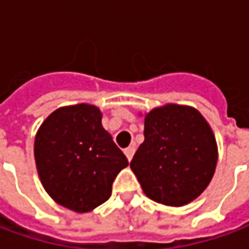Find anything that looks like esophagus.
Wrapping results in <instances>:
<instances>
[{"label": "esophagus", "mask_w": 249, "mask_h": 249, "mask_svg": "<svg viewBox=\"0 0 249 249\" xmlns=\"http://www.w3.org/2000/svg\"><path fill=\"white\" fill-rule=\"evenodd\" d=\"M135 152H136L135 146H128V148L124 151L125 156H126V159H128L129 161L132 160V157H133V155H135Z\"/></svg>", "instance_id": "34e87169"}]
</instances>
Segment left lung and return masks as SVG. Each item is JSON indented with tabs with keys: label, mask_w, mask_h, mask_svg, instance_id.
<instances>
[{
	"label": "left lung",
	"mask_w": 249,
	"mask_h": 249,
	"mask_svg": "<svg viewBox=\"0 0 249 249\" xmlns=\"http://www.w3.org/2000/svg\"><path fill=\"white\" fill-rule=\"evenodd\" d=\"M144 137L130 169L146 196L169 207L198 197L213 178L217 144L197 109L178 104L152 109L144 119Z\"/></svg>",
	"instance_id": "1"
}]
</instances>
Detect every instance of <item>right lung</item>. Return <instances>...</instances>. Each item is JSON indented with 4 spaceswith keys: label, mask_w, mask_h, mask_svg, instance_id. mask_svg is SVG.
<instances>
[{
    "label": "right lung",
    "mask_w": 249,
    "mask_h": 249,
    "mask_svg": "<svg viewBox=\"0 0 249 249\" xmlns=\"http://www.w3.org/2000/svg\"><path fill=\"white\" fill-rule=\"evenodd\" d=\"M89 104L62 107L36 135L35 159L42 187L57 204L78 213L105 203L128 160Z\"/></svg>",
    "instance_id": "1"
}]
</instances>
